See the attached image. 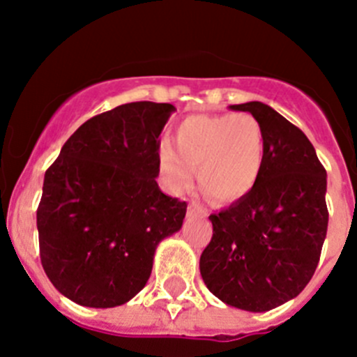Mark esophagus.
I'll return each mask as SVG.
<instances>
[{
	"label": "esophagus",
	"instance_id": "esophagus-1",
	"mask_svg": "<svg viewBox=\"0 0 357 357\" xmlns=\"http://www.w3.org/2000/svg\"><path fill=\"white\" fill-rule=\"evenodd\" d=\"M188 216H204L206 211L197 204V202H190L188 204V211H186Z\"/></svg>",
	"mask_w": 357,
	"mask_h": 357
}]
</instances>
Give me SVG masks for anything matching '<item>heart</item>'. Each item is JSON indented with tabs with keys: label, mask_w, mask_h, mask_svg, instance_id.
Here are the masks:
<instances>
[{
	"label": "heart",
	"mask_w": 357,
	"mask_h": 357,
	"mask_svg": "<svg viewBox=\"0 0 357 357\" xmlns=\"http://www.w3.org/2000/svg\"><path fill=\"white\" fill-rule=\"evenodd\" d=\"M174 142L158 144V167L167 188L179 194L194 181L215 202H236L257 186L264 171L266 133L248 112L192 114L178 123Z\"/></svg>",
	"instance_id": "1"
}]
</instances>
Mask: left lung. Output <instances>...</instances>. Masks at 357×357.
<instances>
[{
	"label": "left lung",
	"mask_w": 357,
	"mask_h": 357,
	"mask_svg": "<svg viewBox=\"0 0 357 357\" xmlns=\"http://www.w3.org/2000/svg\"><path fill=\"white\" fill-rule=\"evenodd\" d=\"M266 133L264 171L246 197L209 216L201 255L206 287L225 305L268 312L306 287L328 232L326 169L305 133L262 102L231 105Z\"/></svg>",
	"instance_id": "left-lung-1"
}]
</instances>
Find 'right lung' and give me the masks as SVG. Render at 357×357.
I'll use <instances>...</instances> for the list:
<instances>
[{
  "label": "right lung",
  "instance_id": "right-lung-1",
  "mask_svg": "<svg viewBox=\"0 0 357 357\" xmlns=\"http://www.w3.org/2000/svg\"><path fill=\"white\" fill-rule=\"evenodd\" d=\"M171 103L132 102L82 123L45 172L40 261L56 289L89 308L130 301L148 282L162 239L186 202L158 188V137Z\"/></svg>",
  "mask_w": 357,
  "mask_h": 357
}]
</instances>
